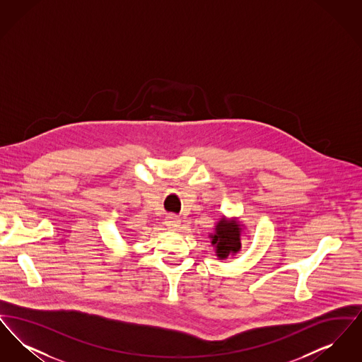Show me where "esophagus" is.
Segmentation results:
<instances>
[{
    "mask_svg": "<svg viewBox=\"0 0 362 362\" xmlns=\"http://www.w3.org/2000/svg\"><path fill=\"white\" fill-rule=\"evenodd\" d=\"M165 226L170 229V230H176L179 229L180 226V220L176 217V216H168L165 218Z\"/></svg>",
    "mask_w": 362,
    "mask_h": 362,
    "instance_id": "esophagus-1",
    "label": "esophagus"
}]
</instances>
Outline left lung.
Returning <instances> with one entry per match:
<instances>
[{"label":"left lung","instance_id":"obj_1","mask_svg":"<svg viewBox=\"0 0 362 362\" xmlns=\"http://www.w3.org/2000/svg\"><path fill=\"white\" fill-rule=\"evenodd\" d=\"M244 228L245 225L241 224L238 217L229 218L226 216H223L214 224V232H210L209 238L217 258L224 260L240 252L241 233Z\"/></svg>","mask_w":362,"mask_h":362}]
</instances>
